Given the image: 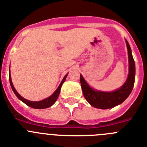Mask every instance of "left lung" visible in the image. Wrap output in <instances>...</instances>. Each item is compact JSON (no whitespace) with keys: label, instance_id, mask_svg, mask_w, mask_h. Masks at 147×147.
I'll return each instance as SVG.
<instances>
[{"label":"left lung","instance_id":"left-lung-1","mask_svg":"<svg viewBox=\"0 0 147 147\" xmlns=\"http://www.w3.org/2000/svg\"><path fill=\"white\" fill-rule=\"evenodd\" d=\"M127 42V51H128V57H129V75L126 82L123 86L113 92H102L96 91L92 89L87 84L85 80L83 79L82 76L80 75V83L82 90L85 99L89 102L91 106L99 109H109L120 105L124 100L129 96L132 92L134 86L135 74H136V65L131 51L130 46Z\"/></svg>","mask_w":147,"mask_h":147}]
</instances>
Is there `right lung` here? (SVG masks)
I'll return each instance as SVG.
<instances>
[{
    "label": "right lung",
    "mask_w": 147,
    "mask_h": 147,
    "mask_svg": "<svg viewBox=\"0 0 147 147\" xmlns=\"http://www.w3.org/2000/svg\"><path fill=\"white\" fill-rule=\"evenodd\" d=\"M67 76V74H66L65 76V77L63 78L62 82L60 83V85H59L57 89L56 90V91L54 92V93H53L51 96H49V98H45V99L42 100V101H40V102H32V101H29V100H27L26 99V98H23V97H22L21 96H20V95L16 91V90L15 89V88H14V86H13L12 82H11V76H10V74H9V82H10V85H11V89H12V90L14 91L15 94L17 96V97H18L19 99L21 100L22 102H24L26 105L29 106L30 107H32V108H34V109H44V108H48V107H51V106L54 105V104L56 102V101L57 100L58 96H59V92H60L61 87H62V84L64 83Z\"/></svg>",
    "instance_id": "obj_1"
}]
</instances>
